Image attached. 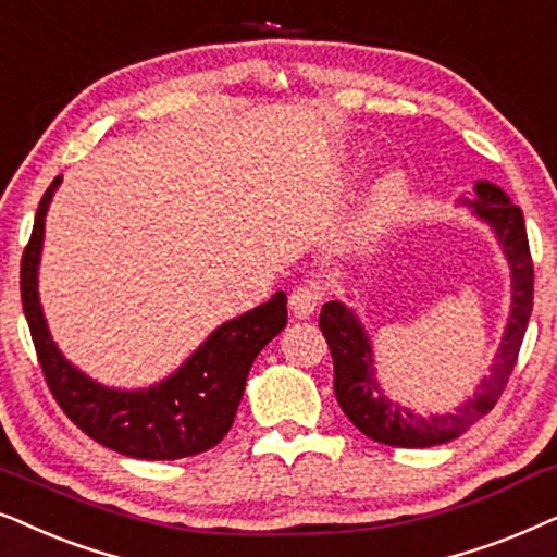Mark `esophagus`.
<instances>
[{"mask_svg":"<svg viewBox=\"0 0 557 557\" xmlns=\"http://www.w3.org/2000/svg\"><path fill=\"white\" fill-rule=\"evenodd\" d=\"M321 302V287L318 285H300L290 293V310L295 318H310Z\"/></svg>","mask_w":557,"mask_h":557,"instance_id":"34e87169","label":"esophagus"}]
</instances>
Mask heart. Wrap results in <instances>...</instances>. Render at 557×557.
<instances>
[{
	"label": "heart",
	"mask_w": 557,
	"mask_h": 557,
	"mask_svg": "<svg viewBox=\"0 0 557 557\" xmlns=\"http://www.w3.org/2000/svg\"><path fill=\"white\" fill-rule=\"evenodd\" d=\"M407 198V177L403 170H387L380 175V181L369 190L364 213L356 224V244L359 247H372L389 232L395 224L403 203Z\"/></svg>",
	"instance_id": "heart-1"
}]
</instances>
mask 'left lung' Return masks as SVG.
Listing matches in <instances>:
<instances>
[{"mask_svg": "<svg viewBox=\"0 0 557 557\" xmlns=\"http://www.w3.org/2000/svg\"><path fill=\"white\" fill-rule=\"evenodd\" d=\"M473 190H476V201L461 198V203H469L473 213L492 226L511 270V310L507 329H504L494 364L473 392V397L458 405L454 412L443 414H418L407 410L405 405L384 395L376 382L372 341L354 310L346 308L344 302L331 300L325 302L321 318H318L333 356V392H336L341 410L361 433L384 446L430 448L458 438L499 403L511 369L517 364V356H520L532 313V295H535V272H532L524 216L520 206L511 203L499 185L479 181Z\"/></svg>", "mask_w": 557, "mask_h": 557, "instance_id": "obj_1", "label": "left lung"}]
</instances>
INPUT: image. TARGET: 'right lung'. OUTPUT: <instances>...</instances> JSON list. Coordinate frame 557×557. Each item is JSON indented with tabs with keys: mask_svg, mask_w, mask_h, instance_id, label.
<instances>
[{
	"mask_svg": "<svg viewBox=\"0 0 557 557\" xmlns=\"http://www.w3.org/2000/svg\"><path fill=\"white\" fill-rule=\"evenodd\" d=\"M61 181L58 175L40 198L33 236L20 264L22 310L55 403L88 438L122 456L175 461L203 454L221 443L232 428L257 354L285 329V293H274L249 313L221 323L168 380L147 389L103 387L61 354L37 295L46 213Z\"/></svg>",
	"mask_w": 557,
	"mask_h": 557,
	"instance_id": "1",
	"label": "right lung"
}]
</instances>
